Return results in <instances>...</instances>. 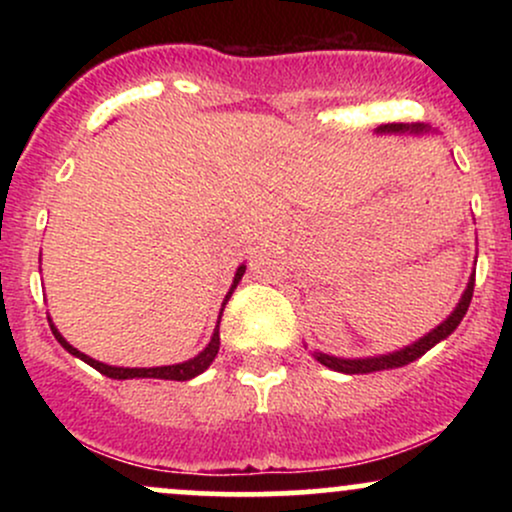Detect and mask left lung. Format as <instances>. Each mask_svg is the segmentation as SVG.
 <instances>
[{
    "mask_svg": "<svg viewBox=\"0 0 512 512\" xmlns=\"http://www.w3.org/2000/svg\"><path fill=\"white\" fill-rule=\"evenodd\" d=\"M424 125H402V122H392V125H380L375 132L385 134V132H424ZM472 293H474V274L469 276V284L467 289H464L460 303L455 305V310L445 317L443 322L436 327V330H431L424 337L419 339V342L404 346V349L399 351H392V354H380V356H368V358H337V356H330V354H322V351H313V356L317 361L322 363V366H327L330 370H337V373H349V375H356V373H375V370H390V368H402L407 366V363L416 361L419 356H424L428 349H433L438 342H443L445 337H450L452 332L457 330V325L462 322V317L467 315V308L469 303H472Z\"/></svg>",
    "mask_w": 512,
    "mask_h": 512,
    "instance_id": "obj_1",
    "label": "left lung"
}]
</instances>
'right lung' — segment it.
I'll return each instance as SVG.
<instances>
[{
  "mask_svg": "<svg viewBox=\"0 0 512 512\" xmlns=\"http://www.w3.org/2000/svg\"><path fill=\"white\" fill-rule=\"evenodd\" d=\"M243 274H245V264H240V267H238V272H236V276H233L231 291H228V293H226V298H223V305L228 303V298H231V293L236 291L238 281L243 279ZM223 305H221V313H223ZM48 320H50V317H48ZM219 322H221V315H219ZM50 330H52V334H55V339H57V342H60V344L64 346V349L69 351V354L76 356V358H81V361L88 363V366H91V368H96L98 373L108 375V378H115V380H129V378L192 380V378H195V375L204 373V370H207V368L211 366V361H214L216 354H219V344H221V339H219V325H216L214 334H211V342H209L207 346H204V349L199 351V354H197L195 358H190V361L173 363V366H156V368H122V366H108V363H101V361H96V358H91V356L81 354L79 349H74V346L69 344L67 339H64L60 332H57V327L52 325V320H50Z\"/></svg>",
  "mask_w": 512,
  "mask_h": 512,
  "instance_id": "obj_1",
  "label": "right lung"
}]
</instances>
